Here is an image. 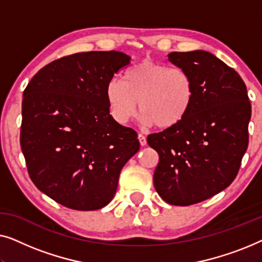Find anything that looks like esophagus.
Here are the masks:
<instances>
[{
	"mask_svg": "<svg viewBox=\"0 0 262 262\" xmlns=\"http://www.w3.org/2000/svg\"><path fill=\"white\" fill-rule=\"evenodd\" d=\"M138 139H139V143H141L142 146H144L146 144V137L143 134H138Z\"/></svg>",
	"mask_w": 262,
	"mask_h": 262,
	"instance_id": "34e87169",
	"label": "esophagus"
}]
</instances>
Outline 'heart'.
Segmentation results:
<instances>
[{"instance_id":"b5f03b06","label":"heart","mask_w":262,"mask_h":262,"mask_svg":"<svg viewBox=\"0 0 262 262\" xmlns=\"http://www.w3.org/2000/svg\"><path fill=\"white\" fill-rule=\"evenodd\" d=\"M194 83L187 71L152 59H143L125 71L124 81L113 77L106 84L110 112L126 124L137 112L142 121L160 128L177 126L194 101Z\"/></svg>"}]
</instances>
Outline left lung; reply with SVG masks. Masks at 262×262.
Segmentation results:
<instances>
[{
    "instance_id": "left-lung-1",
    "label": "left lung",
    "mask_w": 262,
    "mask_h": 262,
    "mask_svg": "<svg viewBox=\"0 0 262 262\" xmlns=\"http://www.w3.org/2000/svg\"><path fill=\"white\" fill-rule=\"evenodd\" d=\"M168 59L191 75L195 94L180 124L148 136L160 156L154 185L166 203L188 206L235 180L248 148L252 106L241 76L212 53L171 52Z\"/></svg>"
}]
</instances>
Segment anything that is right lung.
I'll return each mask as SVG.
<instances>
[{
	"label": "right lung",
	"instance_id": "right-lung-1",
	"mask_svg": "<svg viewBox=\"0 0 262 262\" xmlns=\"http://www.w3.org/2000/svg\"><path fill=\"white\" fill-rule=\"evenodd\" d=\"M118 51L80 52L41 68L24 91L20 145L31 180L60 205L99 210L113 199L137 132L110 114L106 84L130 63Z\"/></svg>",
	"mask_w": 262,
	"mask_h": 262
}]
</instances>
